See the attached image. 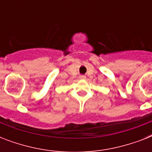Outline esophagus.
I'll return each instance as SVG.
<instances>
[{"instance_id":"esophagus-1","label":"esophagus","mask_w":152,"mask_h":152,"mask_svg":"<svg viewBox=\"0 0 152 152\" xmlns=\"http://www.w3.org/2000/svg\"><path fill=\"white\" fill-rule=\"evenodd\" d=\"M80 80H85L86 76H80Z\"/></svg>"}]
</instances>
